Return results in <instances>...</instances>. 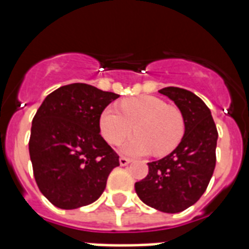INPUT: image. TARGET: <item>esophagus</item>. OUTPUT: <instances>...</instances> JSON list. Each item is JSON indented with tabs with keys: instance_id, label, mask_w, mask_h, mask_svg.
I'll use <instances>...</instances> for the list:
<instances>
[{
	"instance_id": "34e87169",
	"label": "esophagus",
	"mask_w": 249,
	"mask_h": 249,
	"mask_svg": "<svg viewBox=\"0 0 249 249\" xmlns=\"http://www.w3.org/2000/svg\"><path fill=\"white\" fill-rule=\"evenodd\" d=\"M119 163H120L121 166H125V165H128V164L130 163V160H129L128 158H124V156H121L120 159H119Z\"/></svg>"
}]
</instances>
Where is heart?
Segmentation results:
<instances>
[{
    "instance_id": "obj_1",
    "label": "heart",
    "mask_w": 249,
    "mask_h": 249,
    "mask_svg": "<svg viewBox=\"0 0 249 249\" xmlns=\"http://www.w3.org/2000/svg\"><path fill=\"white\" fill-rule=\"evenodd\" d=\"M137 134L121 144V152L130 156L151 154L166 155L181 142L185 121L181 111L166 105L154 95L128 98L120 103V112L106 107L99 116V130L109 144H117L129 136Z\"/></svg>"
}]
</instances>
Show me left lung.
I'll return each instance as SVG.
<instances>
[{"mask_svg": "<svg viewBox=\"0 0 249 249\" xmlns=\"http://www.w3.org/2000/svg\"><path fill=\"white\" fill-rule=\"evenodd\" d=\"M174 102L185 121L181 142L169 155L148 164L136 193L151 208L178 213L195 204L207 190L216 166L218 133L211 109L194 93L168 86L159 90Z\"/></svg>", "mask_w": 249, "mask_h": 249, "instance_id": "obj_1", "label": "left lung"}]
</instances>
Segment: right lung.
Returning <instances> with one entry per match:
<instances>
[{
  "label": "right lung",
  "mask_w": 249,
  "mask_h": 249,
  "mask_svg": "<svg viewBox=\"0 0 249 249\" xmlns=\"http://www.w3.org/2000/svg\"><path fill=\"white\" fill-rule=\"evenodd\" d=\"M119 94L76 83L45 98L32 120L29 156L38 189L52 204L76 209L97 200L119 156L99 134L102 111Z\"/></svg>",
  "instance_id": "right-lung-1"
}]
</instances>
